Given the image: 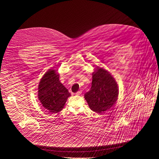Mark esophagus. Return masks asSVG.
I'll list each match as a JSON object with an SVG mask.
<instances>
[{"instance_id": "34e87169", "label": "esophagus", "mask_w": 159, "mask_h": 159, "mask_svg": "<svg viewBox=\"0 0 159 159\" xmlns=\"http://www.w3.org/2000/svg\"><path fill=\"white\" fill-rule=\"evenodd\" d=\"M81 94H82V92H81V91H77V92L75 93V95H80Z\"/></svg>"}]
</instances>
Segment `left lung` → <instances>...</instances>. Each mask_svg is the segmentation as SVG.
Returning a JSON list of instances; mask_svg holds the SVG:
<instances>
[{"instance_id":"8db88e82","label":"left lung","mask_w":159,"mask_h":159,"mask_svg":"<svg viewBox=\"0 0 159 159\" xmlns=\"http://www.w3.org/2000/svg\"><path fill=\"white\" fill-rule=\"evenodd\" d=\"M119 88L113 75L97 66L92 73V83L84 98L90 109L102 113L111 108L117 101Z\"/></svg>"}]
</instances>
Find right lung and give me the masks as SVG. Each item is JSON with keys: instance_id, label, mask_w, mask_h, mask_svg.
Masks as SVG:
<instances>
[{"instance_id": "right-lung-1", "label": "right lung", "mask_w": 159, "mask_h": 159, "mask_svg": "<svg viewBox=\"0 0 159 159\" xmlns=\"http://www.w3.org/2000/svg\"><path fill=\"white\" fill-rule=\"evenodd\" d=\"M71 96L70 93L59 80L56 70L49 69L41 78L38 86V98L49 113L61 111Z\"/></svg>"}]
</instances>
